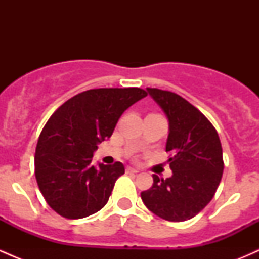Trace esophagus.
<instances>
[{
    "label": "esophagus",
    "mask_w": 259,
    "mask_h": 259,
    "mask_svg": "<svg viewBox=\"0 0 259 259\" xmlns=\"http://www.w3.org/2000/svg\"><path fill=\"white\" fill-rule=\"evenodd\" d=\"M125 171H126L127 174H138L139 173V171L136 170V169H133V168H126Z\"/></svg>",
    "instance_id": "esophagus-1"
}]
</instances>
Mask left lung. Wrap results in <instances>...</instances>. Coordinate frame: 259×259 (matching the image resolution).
<instances>
[{
  "label": "left lung",
  "instance_id": "left-lung-1",
  "mask_svg": "<svg viewBox=\"0 0 259 259\" xmlns=\"http://www.w3.org/2000/svg\"><path fill=\"white\" fill-rule=\"evenodd\" d=\"M169 120L165 151L173 175L153 174V185L141 192L151 212L169 222L194 218L209 203L222 180L224 162L215 127L185 99L171 91L147 88Z\"/></svg>",
  "mask_w": 259,
  "mask_h": 259
}]
</instances>
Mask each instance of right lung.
I'll use <instances>...</instances> for the list:
<instances>
[{"label":"right lung","mask_w":259,"mask_h":259,"mask_svg":"<svg viewBox=\"0 0 259 259\" xmlns=\"http://www.w3.org/2000/svg\"><path fill=\"white\" fill-rule=\"evenodd\" d=\"M147 96L140 88L92 89L64 102L47 120L35 151V177L47 204L68 219L99 212L125 169L94 167L97 144L111 138L123 112Z\"/></svg>","instance_id":"obj_1"}]
</instances>
